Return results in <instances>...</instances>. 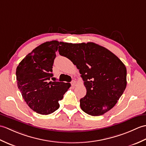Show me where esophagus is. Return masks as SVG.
I'll return each mask as SVG.
<instances>
[{
	"label": "esophagus",
	"mask_w": 146,
	"mask_h": 146,
	"mask_svg": "<svg viewBox=\"0 0 146 146\" xmlns=\"http://www.w3.org/2000/svg\"><path fill=\"white\" fill-rule=\"evenodd\" d=\"M71 85H72V86H73V87L76 86V82L75 81V80H72V81L71 82Z\"/></svg>",
	"instance_id": "34e87169"
}]
</instances>
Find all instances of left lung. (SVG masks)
I'll use <instances>...</instances> for the list:
<instances>
[{
  "label": "left lung",
  "instance_id": "8db88e82",
  "mask_svg": "<svg viewBox=\"0 0 146 146\" xmlns=\"http://www.w3.org/2000/svg\"><path fill=\"white\" fill-rule=\"evenodd\" d=\"M60 44L59 54L79 69L86 87V95L80 99L82 111L98 116L114 108L127 85V70L122 61L112 52L94 42H60Z\"/></svg>",
  "mask_w": 146,
  "mask_h": 146
}]
</instances>
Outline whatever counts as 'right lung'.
I'll use <instances>...</instances> for the list:
<instances>
[{
	"label": "right lung",
	"mask_w": 146,
	"mask_h": 146,
	"mask_svg": "<svg viewBox=\"0 0 146 146\" xmlns=\"http://www.w3.org/2000/svg\"><path fill=\"white\" fill-rule=\"evenodd\" d=\"M59 44L57 40L40 44L22 59L16 69L22 98L29 108L42 115L59 109V101L70 87V83L48 82L53 76L52 66Z\"/></svg>",
	"instance_id": "right-lung-1"
}]
</instances>
